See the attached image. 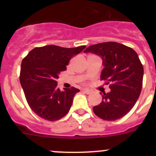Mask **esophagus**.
Returning a JSON list of instances; mask_svg holds the SVG:
<instances>
[{"label":"esophagus","instance_id":"1","mask_svg":"<svg viewBox=\"0 0 156 156\" xmlns=\"http://www.w3.org/2000/svg\"><path fill=\"white\" fill-rule=\"evenodd\" d=\"M82 92L85 93V94H90L91 93V90H88V89H83Z\"/></svg>","mask_w":156,"mask_h":156}]
</instances>
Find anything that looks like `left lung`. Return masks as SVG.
I'll return each mask as SVG.
<instances>
[{
    "label": "left lung",
    "mask_w": 156,
    "mask_h": 156,
    "mask_svg": "<svg viewBox=\"0 0 156 156\" xmlns=\"http://www.w3.org/2000/svg\"><path fill=\"white\" fill-rule=\"evenodd\" d=\"M84 52L101 56L104 69L100 80L109 84L111 89L103 93L100 104L93 108L94 112L103 120L121 119L134 106L142 89L144 67L137 53L129 47L112 41L91 45Z\"/></svg>",
    "instance_id": "obj_1"
}]
</instances>
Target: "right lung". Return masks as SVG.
Here are the masks:
<instances>
[{"label":"right lung","mask_w":156,"mask_h":156,"mask_svg":"<svg viewBox=\"0 0 156 156\" xmlns=\"http://www.w3.org/2000/svg\"><path fill=\"white\" fill-rule=\"evenodd\" d=\"M86 46L65 48L56 45L36 48L23 59L20 81L27 103L33 112L45 120L56 121L68 113L79 90L72 87L61 91L56 78L75 55Z\"/></svg>","instance_id":"right-lung-1"}]
</instances>
